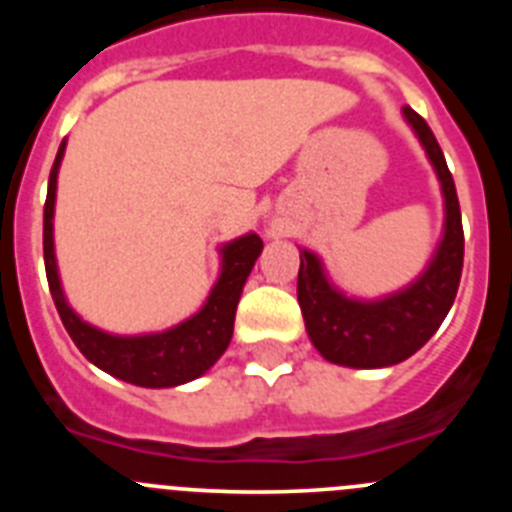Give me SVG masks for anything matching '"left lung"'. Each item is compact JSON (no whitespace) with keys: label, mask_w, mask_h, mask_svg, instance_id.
Segmentation results:
<instances>
[{"label":"left lung","mask_w":512,"mask_h":512,"mask_svg":"<svg viewBox=\"0 0 512 512\" xmlns=\"http://www.w3.org/2000/svg\"><path fill=\"white\" fill-rule=\"evenodd\" d=\"M402 112L418 133L441 179L443 205H446L443 238L423 277L384 300H348L330 287L318 256L300 251L297 300L302 307L307 336L325 359L354 369L400 364L423 348L454 305L461 266H464V228H461L454 176L428 122L410 107H402Z\"/></svg>","instance_id":"obj_1"}]
</instances>
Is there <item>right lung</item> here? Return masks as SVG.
Instances as JSON below:
<instances>
[{
    "instance_id": "right-lung-1",
    "label": "right lung",
    "mask_w": 512,
    "mask_h": 512,
    "mask_svg": "<svg viewBox=\"0 0 512 512\" xmlns=\"http://www.w3.org/2000/svg\"><path fill=\"white\" fill-rule=\"evenodd\" d=\"M63 151H66V140L58 146L43 207L45 277H48V287H51L63 328L69 330L71 341L94 366L122 382L138 384V387H176V384L192 382L225 354L233 338L235 307L241 300L243 284L264 248V241L256 233H248L223 248L220 279L212 287L202 310L184 320L182 325L164 333H151V336H110L84 323L71 310L58 282L56 253H53V205H56V176Z\"/></svg>"
}]
</instances>
